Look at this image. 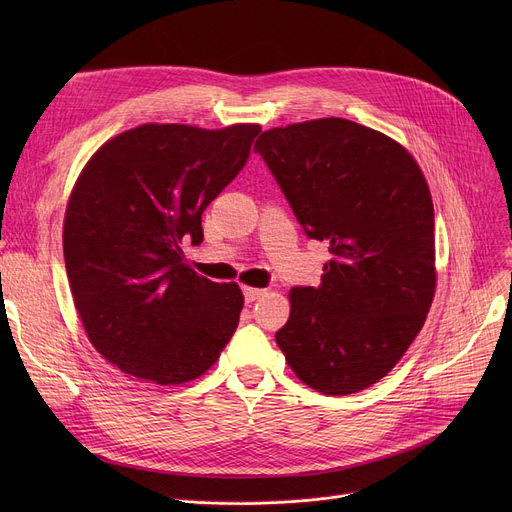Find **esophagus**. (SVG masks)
<instances>
[{
  "label": "esophagus",
  "mask_w": 512,
  "mask_h": 512,
  "mask_svg": "<svg viewBox=\"0 0 512 512\" xmlns=\"http://www.w3.org/2000/svg\"><path fill=\"white\" fill-rule=\"evenodd\" d=\"M242 294H245V301H247V303H253V301H257L259 297H263L265 290H261V288H251V286H245V288H242Z\"/></svg>",
  "instance_id": "1"
}]
</instances>
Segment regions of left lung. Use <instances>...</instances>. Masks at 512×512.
<instances>
[{
    "mask_svg": "<svg viewBox=\"0 0 512 512\" xmlns=\"http://www.w3.org/2000/svg\"><path fill=\"white\" fill-rule=\"evenodd\" d=\"M309 238L332 261L290 290L276 342L301 382L344 396L400 361L434 299V203L405 147L344 118L263 132L255 143Z\"/></svg>",
    "mask_w": 512,
    "mask_h": 512,
    "instance_id": "8db88e82",
    "label": "left lung"
}]
</instances>
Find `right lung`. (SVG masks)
<instances>
[{"label": "right lung", "instance_id": "1", "mask_svg": "<svg viewBox=\"0 0 512 512\" xmlns=\"http://www.w3.org/2000/svg\"><path fill=\"white\" fill-rule=\"evenodd\" d=\"M261 126L143 124L107 141L68 201L64 259L97 353L159 386L199 378L230 342L245 299L186 265L205 207L245 168Z\"/></svg>", "mask_w": 512, "mask_h": 512}]
</instances>
